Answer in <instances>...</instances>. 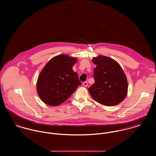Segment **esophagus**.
I'll use <instances>...</instances> for the list:
<instances>
[{"label": "esophagus", "instance_id": "obj_1", "mask_svg": "<svg viewBox=\"0 0 156 156\" xmlns=\"http://www.w3.org/2000/svg\"><path fill=\"white\" fill-rule=\"evenodd\" d=\"M82 85H83V87H87L88 86V82H83V83H82Z\"/></svg>", "mask_w": 156, "mask_h": 156}]
</instances>
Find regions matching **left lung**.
Here are the masks:
<instances>
[{
    "mask_svg": "<svg viewBox=\"0 0 156 156\" xmlns=\"http://www.w3.org/2000/svg\"><path fill=\"white\" fill-rule=\"evenodd\" d=\"M95 83L88 88L92 98L106 106H116L126 98L128 91L127 77L120 65L109 57L99 55L92 59Z\"/></svg>",
    "mask_w": 156,
    "mask_h": 156,
    "instance_id": "left-lung-1",
    "label": "left lung"
}]
</instances>
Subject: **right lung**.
<instances>
[{
    "mask_svg": "<svg viewBox=\"0 0 156 156\" xmlns=\"http://www.w3.org/2000/svg\"><path fill=\"white\" fill-rule=\"evenodd\" d=\"M76 58L62 54L51 58L40 72L37 90L41 100L50 106H58L74 93L81 82L73 70Z\"/></svg>",
    "mask_w": 156,
    "mask_h": 156,
    "instance_id": "add662e5",
    "label": "right lung"
}]
</instances>
